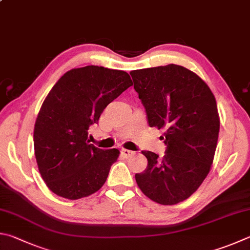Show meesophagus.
Segmentation results:
<instances>
[{"instance_id": "obj_1", "label": "esophagus", "mask_w": 250, "mask_h": 250, "mask_svg": "<svg viewBox=\"0 0 250 250\" xmlns=\"http://www.w3.org/2000/svg\"><path fill=\"white\" fill-rule=\"evenodd\" d=\"M121 154H122V155H124L125 157H131L132 155H134V152L130 151V149L122 148V149H121Z\"/></svg>"}]
</instances>
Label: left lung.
Returning <instances> with one entry per match:
<instances>
[{"instance_id": "obj_1", "label": "left lung", "mask_w": 250, "mask_h": 250, "mask_svg": "<svg viewBox=\"0 0 250 250\" xmlns=\"http://www.w3.org/2000/svg\"><path fill=\"white\" fill-rule=\"evenodd\" d=\"M149 126L164 130L163 158L142 151L147 167L135 174L145 196L172 206L188 199L206 179L220 131L215 97L206 82L176 64L130 72Z\"/></svg>"}]
</instances>
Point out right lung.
Segmentation results:
<instances>
[{"label": "right lung", "mask_w": 250, "mask_h": 250, "mask_svg": "<svg viewBox=\"0 0 250 250\" xmlns=\"http://www.w3.org/2000/svg\"><path fill=\"white\" fill-rule=\"evenodd\" d=\"M131 85L125 71L87 65L67 71L50 90L36 120L34 145L40 175L57 196L76 200L105 184L120 152L89 144L87 130Z\"/></svg>", "instance_id": "add662e5"}]
</instances>
